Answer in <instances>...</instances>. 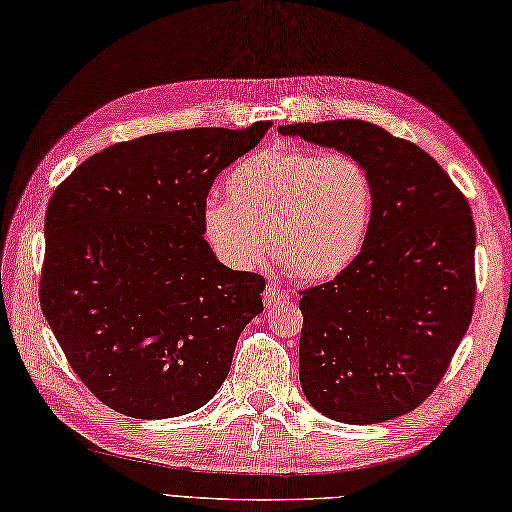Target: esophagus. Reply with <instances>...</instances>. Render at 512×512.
I'll use <instances>...</instances> for the list:
<instances>
[{
	"label": "esophagus",
	"mask_w": 512,
	"mask_h": 512,
	"mask_svg": "<svg viewBox=\"0 0 512 512\" xmlns=\"http://www.w3.org/2000/svg\"><path fill=\"white\" fill-rule=\"evenodd\" d=\"M263 298H265V305H269V307H274V305H280V302H285V300H289V296H287V291H283V289H280L278 285H269V287L265 289V294H263Z\"/></svg>",
	"instance_id": "esophagus-1"
}]
</instances>
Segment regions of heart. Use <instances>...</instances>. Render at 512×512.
I'll list each match as a JSON object with an SVG mask.
<instances>
[{"label":"heart","mask_w":512,"mask_h":512,"mask_svg":"<svg viewBox=\"0 0 512 512\" xmlns=\"http://www.w3.org/2000/svg\"><path fill=\"white\" fill-rule=\"evenodd\" d=\"M225 194L207 198L201 212L214 254L254 269L271 249L300 280H331L356 263L375 212L373 179L356 156L296 145L247 156L227 174Z\"/></svg>","instance_id":"1"}]
</instances>
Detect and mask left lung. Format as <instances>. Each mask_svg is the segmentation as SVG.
<instances>
[{"mask_svg":"<svg viewBox=\"0 0 512 512\" xmlns=\"http://www.w3.org/2000/svg\"><path fill=\"white\" fill-rule=\"evenodd\" d=\"M278 130L356 156L375 185L369 238L356 263L300 291V387L336 422L393 420L437 389L471 325V207L431 154L373 123Z\"/></svg>","mask_w":512,"mask_h":512,"instance_id":"8db88e82","label":"left lung"}]
</instances>
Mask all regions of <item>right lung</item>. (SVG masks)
Masks as SVG:
<instances>
[{
    "instance_id": "1",
    "label": "right lung",
    "mask_w": 512,
    "mask_h": 512,
    "mask_svg": "<svg viewBox=\"0 0 512 512\" xmlns=\"http://www.w3.org/2000/svg\"><path fill=\"white\" fill-rule=\"evenodd\" d=\"M271 128L148 134L92 154L50 196L39 302L97 400L137 420L185 415L221 389L265 278L218 263L212 183Z\"/></svg>"
}]
</instances>
